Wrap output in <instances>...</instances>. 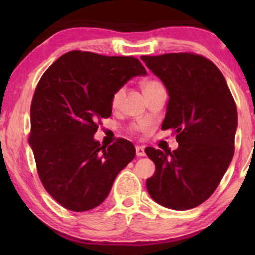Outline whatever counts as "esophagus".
Returning <instances> with one entry per match:
<instances>
[{
	"label": "esophagus",
	"mask_w": 255,
	"mask_h": 255,
	"mask_svg": "<svg viewBox=\"0 0 255 255\" xmlns=\"http://www.w3.org/2000/svg\"><path fill=\"white\" fill-rule=\"evenodd\" d=\"M135 153H137V156H145L146 155L145 148L141 147V146H137V147H135Z\"/></svg>",
	"instance_id": "esophagus-1"
}]
</instances>
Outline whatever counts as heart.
<instances>
[{"label": "heart", "instance_id": "heart-1", "mask_svg": "<svg viewBox=\"0 0 255 255\" xmlns=\"http://www.w3.org/2000/svg\"><path fill=\"white\" fill-rule=\"evenodd\" d=\"M160 88H163V85L156 79L145 80V81H142V83H141V89L146 96ZM123 94H124L123 88L117 89L116 92L113 94V97H111V106H113L114 108L120 106L121 101H122V99H123Z\"/></svg>", "mask_w": 255, "mask_h": 255}]
</instances>
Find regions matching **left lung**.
Instances as JSON below:
<instances>
[{"instance_id":"8db88e82","label":"left lung","mask_w":255,"mask_h":255,"mask_svg":"<svg viewBox=\"0 0 255 255\" xmlns=\"http://www.w3.org/2000/svg\"><path fill=\"white\" fill-rule=\"evenodd\" d=\"M161 79L169 101L162 130L172 128L179 147H147L155 173L146 181L156 203L188 210L218 187L235 153L237 107L226 81L211 60L195 53L141 55Z\"/></svg>"}]
</instances>
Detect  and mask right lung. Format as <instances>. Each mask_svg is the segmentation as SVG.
<instances>
[{
  "instance_id": "1",
  "label": "right lung",
  "mask_w": 255,
  "mask_h": 255,
  "mask_svg": "<svg viewBox=\"0 0 255 255\" xmlns=\"http://www.w3.org/2000/svg\"><path fill=\"white\" fill-rule=\"evenodd\" d=\"M147 72L134 57L71 51L46 69L30 109L29 144L48 194L72 211L106 200L117 174L135 156L131 141L110 146L94 140L101 118L111 115V97L135 75Z\"/></svg>"
}]
</instances>
